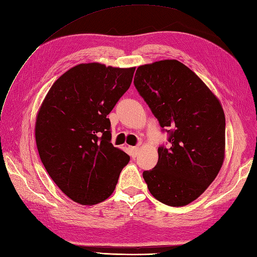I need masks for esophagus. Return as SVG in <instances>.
I'll list each match as a JSON object with an SVG mask.
<instances>
[{"label": "esophagus", "instance_id": "1", "mask_svg": "<svg viewBox=\"0 0 257 257\" xmlns=\"http://www.w3.org/2000/svg\"><path fill=\"white\" fill-rule=\"evenodd\" d=\"M138 152H140V147H130V155L132 158H136Z\"/></svg>", "mask_w": 257, "mask_h": 257}]
</instances>
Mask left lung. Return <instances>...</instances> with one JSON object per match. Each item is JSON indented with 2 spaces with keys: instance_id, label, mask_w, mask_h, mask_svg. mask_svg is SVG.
<instances>
[{
  "instance_id": "1",
  "label": "left lung",
  "mask_w": 257,
  "mask_h": 257,
  "mask_svg": "<svg viewBox=\"0 0 257 257\" xmlns=\"http://www.w3.org/2000/svg\"><path fill=\"white\" fill-rule=\"evenodd\" d=\"M134 85L168 132L169 147L143 177L150 193L170 206L195 201L217 176L225 156V114L198 75L174 59L137 68Z\"/></svg>"
}]
</instances>
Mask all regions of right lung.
<instances>
[{
	"instance_id": "right-lung-1",
	"label": "right lung",
	"mask_w": 257,
	"mask_h": 257,
	"mask_svg": "<svg viewBox=\"0 0 257 257\" xmlns=\"http://www.w3.org/2000/svg\"><path fill=\"white\" fill-rule=\"evenodd\" d=\"M135 68L91 62L54 83L36 122L39 155L67 197L83 205L111 196L130 156L111 144L107 117L133 80Z\"/></svg>"
}]
</instances>
